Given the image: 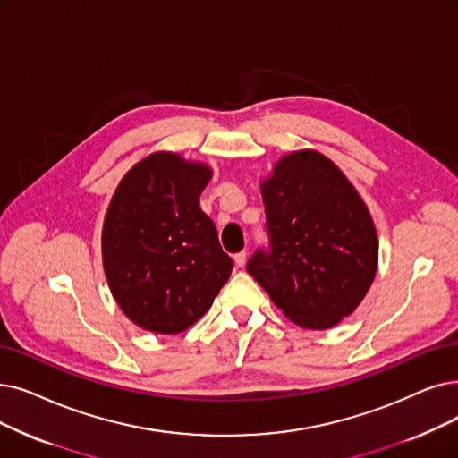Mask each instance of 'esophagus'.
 <instances>
[{
  "instance_id": "esophagus-1",
  "label": "esophagus",
  "mask_w": 458,
  "mask_h": 458,
  "mask_svg": "<svg viewBox=\"0 0 458 458\" xmlns=\"http://www.w3.org/2000/svg\"><path fill=\"white\" fill-rule=\"evenodd\" d=\"M245 262H247V252H245V250L233 254V264H235V267H243Z\"/></svg>"
}]
</instances>
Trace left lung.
Listing matches in <instances>:
<instances>
[{"label":"left lung","mask_w":458,"mask_h":458,"mask_svg":"<svg viewBox=\"0 0 458 458\" xmlns=\"http://www.w3.org/2000/svg\"><path fill=\"white\" fill-rule=\"evenodd\" d=\"M269 252L247 264L286 318L329 329L367 295L377 269V233L363 198L320 151H292L260 182Z\"/></svg>","instance_id":"obj_1"}]
</instances>
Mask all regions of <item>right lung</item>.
<instances>
[{"instance_id": "add662e5", "label": "right lung", "mask_w": 458, "mask_h": 458, "mask_svg": "<svg viewBox=\"0 0 458 458\" xmlns=\"http://www.w3.org/2000/svg\"><path fill=\"white\" fill-rule=\"evenodd\" d=\"M213 170L155 151L119 182L103 225V267L115 303L151 333H182L209 310L232 273L200 209Z\"/></svg>"}]
</instances>
